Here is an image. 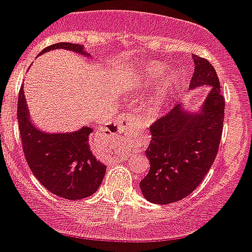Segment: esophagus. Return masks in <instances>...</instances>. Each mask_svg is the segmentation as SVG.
Segmentation results:
<instances>
[{"label": "esophagus", "mask_w": 252, "mask_h": 252, "mask_svg": "<svg viewBox=\"0 0 252 252\" xmlns=\"http://www.w3.org/2000/svg\"><path fill=\"white\" fill-rule=\"evenodd\" d=\"M134 126V118L132 117V114H122L120 117H118L117 119L114 120L113 128L115 132L123 133L128 129L133 128Z\"/></svg>", "instance_id": "obj_1"}]
</instances>
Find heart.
I'll return each instance as SVG.
<instances>
[{
	"mask_svg": "<svg viewBox=\"0 0 252 252\" xmlns=\"http://www.w3.org/2000/svg\"><path fill=\"white\" fill-rule=\"evenodd\" d=\"M163 67L162 64H159L157 62H147L141 65V68L138 69V77L141 80V84L144 86H148L152 84V81L162 72ZM174 82V74L168 73L163 76L161 80L156 84V86L153 87V91L148 100V105H150L151 110H158L163 104H165L166 99H167L171 85Z\"/></svg>",
	"mask_w": 252,
	"mask_h": 252,
	"instance_id": "obj_1",
	"label": "heart"
}]
</instances>
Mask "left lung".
Segmentation results:
<instances>
[{
	"label": "left lung",
	"mask_w": 252,
	"mask_h": 252,
	"mask_svg": "<svg viewBox=\"0 0 252 252\" xmlns=\"http://www.w3.org/2000/svg\"><path fill=\"white\" fill-rule=\"evenodd\" d=\"M190 90L209 86L198 110L178 104L150 126L146 156L150 171L139 183L142 194L155 204H170L191 194L203 181L217 156L224 119V97L213 65L192 56Z\"/></svg>",
	"instance_id": "left-lung-1"
}]
</instances>
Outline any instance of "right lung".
<instances>
[{
	"instance_id": "add662e5",
	"label": "right lung",
	"mask_w": 252,
	"mask_h": 252,
	"mask_svg": "<svg viewBox=\"0 0 252 252\" xmlns=\"http://www.w3.org/2000/svg\"><path fill=\"white\" fill-rule=\"evenodd\" d=\"M53 49H67L89 57L85 48L72 43H57L40 54ZM17 120L25 158L34 176L54 195L77 200L93 195L104 179L106 166L90 150V126L69 133H47L30 119L24 86L17 100Z\"/></svg>"
}]
</instances>
